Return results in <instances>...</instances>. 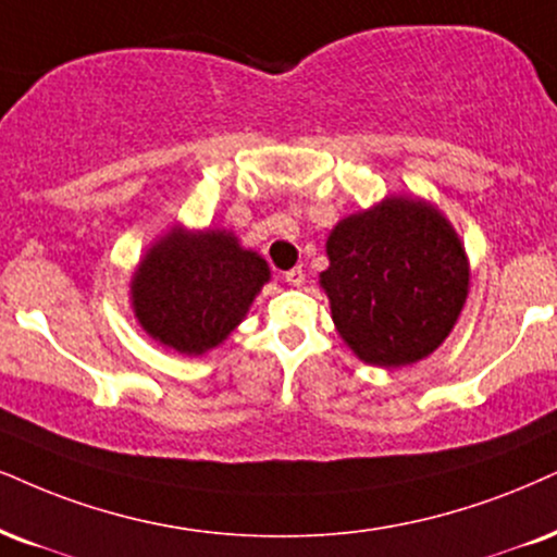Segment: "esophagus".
<instances>
[{
  "mask_svg": "<svg viewBox=\"0 0 557 557\" xmlns=\"http://www.w3.org/2000/svg\"><path fill=\"white\" fill-rule=\"evenodd\" d=\"M284 278L289 281L292 286H301V284H305V271H301V268L297 265V268H292V271H286Z\"/></svg>",
  "mask_w": 557,
  "mask_h": 557,
  "instance_id": "1",
  "label": "esophagus"
}]
</instances>
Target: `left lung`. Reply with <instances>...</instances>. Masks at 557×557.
<instances>
[{"label":"left lung","instance_id":"1","mask_svg":"<svg viewBox=\"0 0 557 557\" xmlns=\"http://www.w3.org/2000/svg\"><path fill=\"white\" fill-rule=\"evenodd\" d=\"M327 258L320 284L335 327L376 367H405L436 351L468 297L462 243L436 209L410 198L343 219L327 237Z\"/></svg>","mask_w":557,"mask_h":557}]
</instances>
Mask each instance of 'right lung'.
<instances>
[{
	"label": "right lung",
	"instance_id": "add662e5",
	"mask_svg": "<svg viewBox=\"0 0 557 557\" xmlns=\"http://www.w3.org/2000/svg\"><path fill=\"white\" fill-rule=\"evenodd\" d=\"M265 281V260L226 232H170L136 271L134 310L154 341L203 354L235 331Z\"/></svg>",
	"mask_w": 557,
	"mask_h": 557
}]
</instances>
